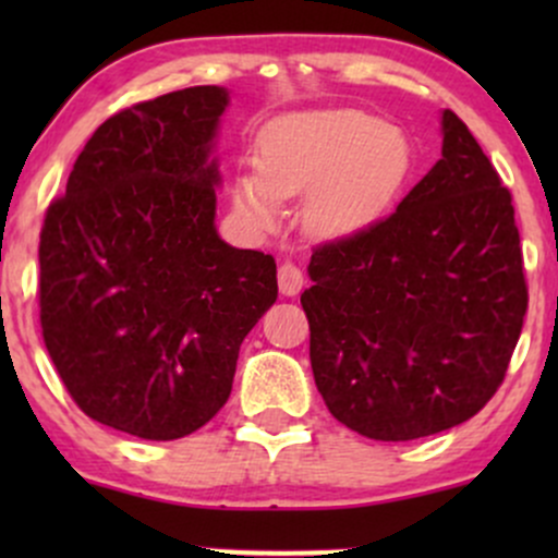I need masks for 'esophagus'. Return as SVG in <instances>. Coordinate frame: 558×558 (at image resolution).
<instances>
[{
	"instance_id": "esophagus-1",
	"label": "esophagus",
	"mask_w": 558,
	"mask_h": 558,
	"mask_svg": "<svg viewBox=\"0 0 558 558\" xmlns=\"http://www.w3.org/2000/svg\"><path fill=\"white\" fill-rule=\"evenodd\" d=\"M278 286L283 296H296L301 288H304V272H301V267L293 265V262H283L278 267Z\"/></svg>"
}]
</instances>
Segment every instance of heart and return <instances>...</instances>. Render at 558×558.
Instances as JSON below:
<instances>
[{"label":"heart","mask_w":558,"mask_h":558,"mask_svg":"<svg viewBox=\"0 0 558 558\" xmlns=\"http://www.w3.org/2000/svg\"><path fill=\"white\" fill-rule=\"evenodd\" d=\"M412 151L396 128L362 110L275 120L259 133L257 170L235 181V207L254 228L278 222L280 198L304 196V226L323 239L356 233L399 194Z\"/></svg>","instance_id":"obj_1"}]
</instances>
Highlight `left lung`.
Instances as JSON below:
<instances>
[{
	"instance_id": "8db88e82",
	"label": "left lung",
	"mask_w": 558,
	"mask_h": 558,
	"mask_svg": "<svg viewBox=\"0 0 558 558\" xmlns=\"http://www.w3.org/2000/svg\"><path fill=\"white\" fill-rule=\"evenodd\" d=\"M310 360L330 414L375 440L475 417L520 341L527 283L514 204L475 136L444 112V157L373 226L315 246Z\"/></svg>"
}]
</instances>
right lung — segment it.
Here are the masks:
<instances>
[{"instance_id": "obj_1", "label": "right lung", "mask_w": 558, "mask_h": 558, "mask_svg": "<svg viewBox=\"0 0 558 558\" xmlns=\"http://www.w3.org/2000/svg\"><path fill=\"white\" fill-rule=\"evenodd\" d=\"M226 107V88L191 86L114 112L44 217V345L83 414L144 440L220 412L243 338L278 299L272 254L215 228Z\"/></svg>"}]
</instances>
